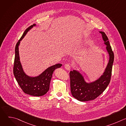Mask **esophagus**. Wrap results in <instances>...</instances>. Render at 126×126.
<instances>
[{
    "label": "esophagus",
    "mask_w": 126,
    "mask_h": 126,
    "mask_svg": "<svg viewBox=\"0 0 126 126\" xmlns=\"http://www.w3.org/2000/svg\"><path fill=\"white\" fill-rule=\"evenodd\" d=\"M64 67H65V69H66L67 70H68V71L70 70V69H71V66L69 64H65L64 66Z\"/></svg>",
    "instance_id": "obj_1"
}]
</instances>
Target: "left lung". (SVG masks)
Segmentation results:
<instances>
[{
  "mask_svg": "<svg viewBox=\"0 0 126 126\" xmlns=\"http://www.w3.org/2000/svg\"><path fill=\"white\" fill-rule=\"evenodd\" d=\"M99 32L102 34L109 56L108 63L103 74L95 81L88 83L79 71L73 70L70 72L71 94L73 97L80 101L94 100L105 91L110 82L114 59V53L106 34L102 31Z\"/></svg>",
  "mask_w": 126,
  "mask_h": 126,
  "instance_id": "1",
  "label": "left lung"
}]
</instances>
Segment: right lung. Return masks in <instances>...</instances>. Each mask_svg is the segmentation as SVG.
Instances as JSON below:
<instances>
[{
	"mask_svg": "<svg viewBox=\"0 0 126 126\" xmlns=\"http://www.w3.org/2000/svg\"><path fill=\"white\" fill-rule=\"evenodd\" d=\"M35 26L36 24H34L27 28L16 45L13 74L18 84L25 94L33 96L39 97L44 95L49 91L50 83L53 72L56 69L60 68L62 65L57 64L51 66L47 68L39 75L35 77L29 76L24 72L20 61L19 46L20 41L24 37L28 31Z\"/></svg>",
	"mask_w": 126,
	"mask_h": 126,
	"instance_id": "add662e5",
	"label": "right lung"
}]
</instances>
